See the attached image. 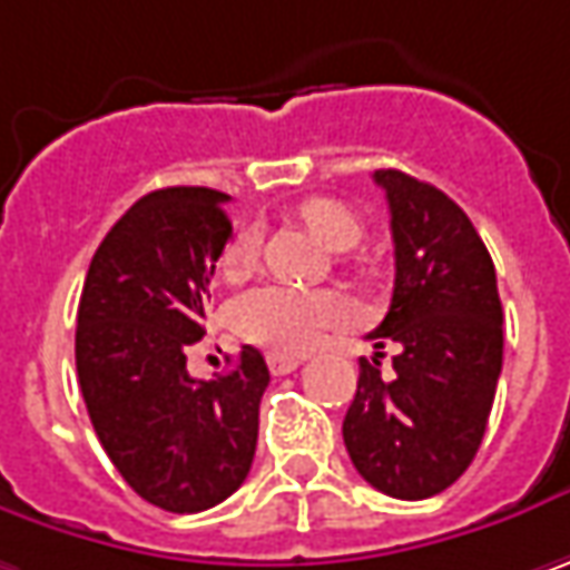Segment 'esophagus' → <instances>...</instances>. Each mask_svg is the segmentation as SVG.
Returning a JSON list of instances; mask_svg holds the SVG:
<instances>
[{
  "instance_id": "esophagus-1",
  "label": "esophagus",
  "mask_w": 570,
  "mask_h": 570,
  "mask_svg": "<svg viewBox=\"0 0 570 570\" xmlns=\"http://www.w3.org/2000/svg\"><path fill=\"white\" fill-rule=\"evenodd\" d=\"M267 364H271V374L274 377H284V374H293L303 361L299 357H289V354H267Z\"/></svg>"
}]
</instances>
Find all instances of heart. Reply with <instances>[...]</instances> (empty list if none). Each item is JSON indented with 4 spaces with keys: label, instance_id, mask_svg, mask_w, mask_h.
Instances as JSON below:
<instances>
[{
    "label": "heart",
    "instance_id": "1",
    "mask_svg": "<svg viewBox=\"0 0 570 570\" xmlns=\"http://www.w3.org/2000/svg\"><path fill=\"white\" fill-rule=\"evenodd\" d=\"M299 218L322 245L345 252L357 245L364 225L352 209L338 199H306L299 206ZM261 252L257 225H245L228 252L222 257L225 277H242ZM357 309L354 303L332 286L306 289V286L261 284L245 289L232 303V328L254 345H264L274 354H306L322 345L332 332L348 328Z\"/></svg>",
    "mask_w": 570,
    "mask_h": 570
}]
</instances>
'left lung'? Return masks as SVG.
Returning <instances> with one entry per match:
<instances>
[{"instance_id": "left-lung-1", "label": "left lung", "mask_w": 570, "mask_h": 570, "mask_svg": "<svg viewBox=\"0 0 570 570\" xmlns=\"http://www.w3.org/2000/svg\"><path fill=\"white\" fill-rule=\"evenodd\" d=\"M374 180L390 206L396 277L390 313L367 338L377 354H400L390 381L377 357H361L342 435L367 484L425 500L481 449L503 367V306L493 261L454 199L403 170H374Z\"/></svg>"}]
</instances>
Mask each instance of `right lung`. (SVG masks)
Here are the masks:
<instances>
[{
  "mask_svg": "<svg viewBox=\"0 0 570 570\" xmlns=\"http://www.w3.org/2000/svg\"><path fill=\"white\" fill-rule=\"evenodd\" d=\"M225 203L209 186L141 196L92 254L77 309V377L92 429L125 484L167 513L209 510L245 484L271 384L252 345L216 381L186 371L232 238Z\"/></svg>",
  "mask_w": 570,
  "mask_h": 570,
  "instance_id": "obj_1",
  "label": "right lung"
}]
</instances>
